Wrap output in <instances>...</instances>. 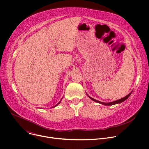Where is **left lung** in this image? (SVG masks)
<instances>
[{
	"mask_svg": "<svg viewBox=\"0 0 149 149\" xmlns=\"http://www.w3.org/2000/svg\"><path fill=\"white\" fill-rule=\"evenodd\" d=\"M130 95H131V93H130L129 94L126 95V96L124 97V98H121V99H120V100H117V101H113V102H102L97 101V100H95V99H94V98L90 97L89 95H88V97L90 98V99H91L92 100H93V101H94L95 102H98V103H100V104H102L105 105H114V104H116L121 103V102L124 101L125 100H127V98H128L130 97Z\"/></svg>",
	"mask_w": 149,
	"mask_h": 149,
	"instance_id": "8db88e82",
	"label": "left lung"
}]
</instances>
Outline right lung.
Instances as JSON below:
<instances>
[{
  "label": "right lung",
  "mask_w": 149,
  "mask_h": 149,
  "mask_svg": "<svg viewBox=\"0 0 149 149\" xmlns=\"http://www.w3.org/2000/svg\"><path fill=\"white\" fill-rule=\"evenodd\" d=\"M60 102H61V101H59V102H58V104H56V105H55V106H54V107H56V105H58V104H59V103H60Z\"/></svg>",
  "instance_id": "obj_1"
}]
</instances>
